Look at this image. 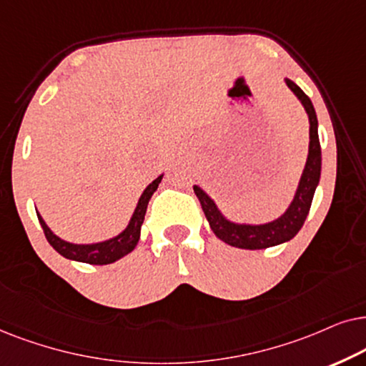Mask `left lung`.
Masks as SVG:
<instances>
[{
    "label": "left lung",
    "instance_id": "left-lung-1",
    "mask_svg": "<svg viewBox=\"0 0 366 366\" xmlns=\"http://www.w3.org/2000/svg\"><path fill=\"white\" fill-rule=\"evenodd\" d=\"M286 85L293 90L303 104L306 114L310 117V152L306 160L303 175H301L298 191L288 207V211L276 221L261 224V226H247V224H234L227 221L226 217L219 212L216 204L201 187L194 186V192L201 202V207L206 214L209 226L219 239L229 246L239 247V249H266V247L281 244L298 234L303 227L305 219L308 216L311 201H313L316 186L320 182L321 174V147L318 139V119H316L315 107L311 104L310 97L300 89L295 81L286 78Z\"/></svg>",
    "mask_w": 366,
    "mask_h": 366
}]
</instances>
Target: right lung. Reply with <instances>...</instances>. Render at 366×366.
I'll return each instance as SVG.
<instances>
[{
    "label": "right lung",
    "instance_id": "obj_1",
    "mask_svg": "<svg viewBox=\"0 0 366 366\" xmlns=\"http://www.w3.org/2000/svg\"><path fill=\"white\" fill-rule=\"evenodd\" d=\"M160 180H162V175H159L152 184H149L142 196H140L134 216L130 219L129 226H127L125 231L120 232L117 237H112V239L104 241V242H97V244H71V242L60 239V237L55 236V234L50 231V227L46 226L40 214L36 212L38 221L41 224L46 241L50 242L53 249L60 252V254L63 257H66V259L89 262V264H100V266L115 262L117 259H120V257L129 254L130 251H134V247L137 246V242L140 239V227H142L145 212H147L149 201L150 197H152V194L157 191Z\"/></svg>",
    "mask_w": 366,
    "mask_h": 366
}]
</instances>
